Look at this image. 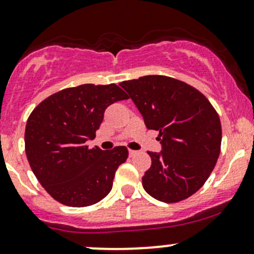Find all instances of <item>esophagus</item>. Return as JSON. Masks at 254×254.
<instances>
[{"label":"esophagus","instance_id":"esophagus-1","mask_svg":"<svg viewBox=\"0 0 254 254\" xmlns=\"http://www.w3.org/2000/svg\"><path fill=\"white\" fill-rule=\"evenodd\" d=\"M136 153H137V151H134V150H129V155L131 156V157H132V156H135V155H136Z\"/></svg>","mask_w":254,"mask_h":254}]
</instances>
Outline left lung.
<instances>
[{"label":"left lung","mask_w":254,"mask_h":254,"mask_svg":"<svg viewBox=\"0 0 254 254\" xmlns=\"http://www.w3.org/2000/svg\"><path fill=\"white\" fill-rule=\"evenodd\" d=\"M147 129L157 130L161 152H150L142 187L152 198L177 203L199 190L221 148V123L201 92L168 76L150 75L119 83Z\"/></svg>","instance_id":"obj_1"}]
</instances>
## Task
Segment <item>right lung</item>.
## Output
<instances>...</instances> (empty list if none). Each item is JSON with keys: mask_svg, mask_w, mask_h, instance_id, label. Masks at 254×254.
Wrapping results in <instances>:
<instances>
[{"mask_svg": "<svg viewBox=\"0 0 254 254\" xmlns=\"http://www.w3.org/2000/svg\"><path fill=\"white\" fill-rule=\"evenodd\" d=\"M117 84H81L51 94L28 118L24 132L28 162L39 183L59 203L82 207L98 203L112 190L115 171L127 148H88L104 111L127 99Z\"/></svg>", "mask_w": 254, "mask_h": 254, "instance_id": "add662e5", "label": "right lung"}]
</instances>
